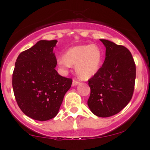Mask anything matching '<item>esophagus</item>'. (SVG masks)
<instances>
[{
	"label": "esophagus",
	"mask_w": 150,
	"mask_h": 150,
	"mask_svg": "<svg viewBox=\"0 0 150 150\" xmlns=\"http://www.w3.org/2000/svg\"><path fill=\"white\" fill-rule=\"evenodd\" d=\"M79 83H80V82H79V81H77L76 80H73V86H76L77 85H78Z\"/></svg>",
	"instance_id": "obj_1"
}]
</instances>
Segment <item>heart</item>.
<instances>
[{
    "instance_id": "1",
    "label": "heart",
    "mask_w": 150,
    "mask_h": 150,
    "mask_svg": "<svg viewBox=\"0 0 150 150\" xmlns=\"http://www.w3.org/2000/svg\"><path fill=\"white\" fill-rule=\"evenodd\" d=\"M102 61V53L96 44L70 48L63 57L58 58V65L63 73L70 65H75L77 75L82 80H88L97 73Z\"/></svg>"
}]
</instances>
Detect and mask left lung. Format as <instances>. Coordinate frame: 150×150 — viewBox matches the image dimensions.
I'll list each match as a JSON object with an SVG mask.
<instances>
[{
  "mask_svg": "<svg viewBox=\"0 0 150 150\" xmlns=\"http://www.w3.org/2000/svg\"><path fill=\"white\" fill-rule=\"evenodd\" d=\"M100 41L106 47V58L88 80L91 92L87 104L94 115L106 118L119 113L131 100L136 68L127 48L106 39Z\"/></svg>",
  "mask_w": 150,
  "mask_h": 150,
  "instance_id": "left-lung-1",
  "label": "left lung"
}]
</instances>
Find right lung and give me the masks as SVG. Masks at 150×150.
Here are the masks:
<instances>
[{"label": "right lung", "instance_id": "right-lung-1", "mask_svg": "<svg viewBox=\"0 0 150 150\" xmlns=\"http://www.w3.org/2000/svg\"><path fill=\"white\" fill-rule=\"evenodd\" d=\"M56 40H41L22 51L15 62L13 88L19 107L32 119L45 121L58 114L71 78L62 77L55 68Z\"/></svg>", "mask_w": 150, "mask_h": 150}]
</instances>
